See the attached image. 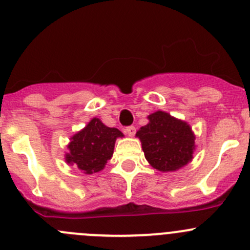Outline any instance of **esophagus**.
<instances>
[{"label":"esophagus","mask_w":250,"mask_h":250,"mask_svg":"<svg viewBox=\"0 0 250 250\" xmlns=\"http://www.w3.org/2000/svg\"><path fill=\"white\" fill-rule=\"evenodd\" d=\"M135 132H137V129H135L134 125H129V127L125 128V133H127V134L129 135V137H134Z\"/></svg>","instance_id":"34e87169"}]
</instances>
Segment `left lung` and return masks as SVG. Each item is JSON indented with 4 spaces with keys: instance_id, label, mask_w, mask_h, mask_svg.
Wrapping results in <instances>:
<instances>
[{
    "instance_id": "left-lung-1",
    "label": "left lung",
    "mask_w": 250,
    "mask_h": 250,
    "mask_svg": "<svg viewBox=\"0 0 250 250\" xmlns=\"http://www.w3.org/2000/svg\"><path fill=\"white\" fill-rule=\"evenodd\" d=\"M137 132L146 160L161 172H172L192 160L195 137L190 125L163 111L148 116Z\"/></svg>"
}]
</instances>
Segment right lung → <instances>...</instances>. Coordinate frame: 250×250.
<instances>
[{
  "label": "right lung",
  "instance_id": "right-lung-1",
  "mask_svg": "<svg viewBox=\"0 0 250 250\" xmlns=\"http://www.w3.org/2000/svg\"><path fill=\"white\" fill-rule=\"evenodd\" d=\"M123 137L117 128L103 125L99 118H93L84 129L71 138L67 146L70 153L66 162L76 165L85 174L100 172L112 157L116 138Z\"/></svg>",
  "mask_w": 250,
  "mask_h": 250
}]
</instances>
